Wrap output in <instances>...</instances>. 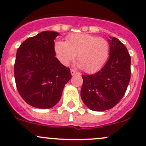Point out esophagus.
Instances as JSON below:
<instances>
[{
    "mask_svg": "<svg viewBox=\"0 0 146 146\" xmlns=\"http://www.w3.org/2000/svg\"><path fill=\"white\" fill-rule=\"evenodd\" d=\"M70 73H71L72 76H74V75H76V73H77V72H76V70H73V69H71V70H70Z\"/></svg>",
    "mask_w": 146,
    "mask_h": 146,
    "instance_id": "esophagus-1",
    "label": "esophagus"
}]
</instances>
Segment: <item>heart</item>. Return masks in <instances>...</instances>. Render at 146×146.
<instances>
[{"label":"heart","instance_id":"heart-1","mask_svg":"<svg viewBox=\"0 0 146 146\" xmlns=\"http://www.w3.org/2000/svg\"><path fill=\"white\" fill-rule=\"evenodd\" d=\"M54 51L58 61L64 66L73 61L78 53V66L87 73H95L108 59L110 45L102 37L86 33L73 34L66 38V42H56Z\"/></svg>","mask_w":146,"mask_h":146}]
</instances>
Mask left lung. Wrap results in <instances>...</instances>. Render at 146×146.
Masks as SVG:
<instances>
[{"instance_id": "8db88e82", "label": "left lung", "mask_w": 146, "mask_h": 146, "mask_svg": "<svg viewBox=\"0 0 146 146\" xmlns=\"http://www.w3.org/2000/svg\"><path fill=\"white\" fill-rule=\"evenodd\" d=\"M110 58L104 67L92 75H82L80 96L93 111L113 108L121 100L131 78V56L126 47L110 37Z\"/></svg>"}]
</instances>
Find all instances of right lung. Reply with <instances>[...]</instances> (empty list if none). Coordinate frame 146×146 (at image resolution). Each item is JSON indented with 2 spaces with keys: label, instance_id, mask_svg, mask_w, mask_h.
<instances>
[{
  "label": "right lung",
  "instance_id": "add662e5",
  "mask_svg": "<svg viewBox=\"0 0 146 146\" xmlns=\"http://www.w3.org/2000/svg\"><path fill=\"white\" fill-rule=\"evenodd\" d=\"M59 34L44 31L29 37L17 48L14 75L19 94L27 104L39 109L54 107L71 78L68 68L55 56L54 39Z\"/></svg>",
  "mask_w": 146,
  "mask_h": 146
}]
</instances>
